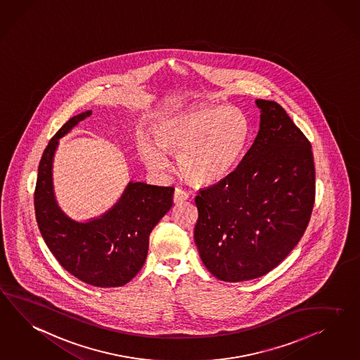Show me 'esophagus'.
Here are the masks:
<instances>
[{"label":"esophagus","mask_w":360,"mask_h":360,"mask_svg":"<svg viewBox=\"0 0 360 360\" xmlns=\"http://www.w3.org/2000/svg\"><path fill=\"white\" fill-rule=\"evenodd\" d=\"M188 199V193L185 191L184 188H179V187H176L174 191V196H173V200H174V203H182V202H185Z\"/></svg>","instance_id":"1"}]
</instances>
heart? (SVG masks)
Instances as JSON below:
<instances>
[{
	"label": "heart",
	"instance_id": "obj_1",
	"mask_svg": "<svg viewBox=\"0 0 360 360\" xmlns=\"http://www.w3.org/2000/svg\"><path fill=\"white\" fill-rule=\"evenodd\" d=\"M250 122L232 106H200L164 117L155 128V143L144 140L140 153L146 166L164 172V150L176 155L178 172L194 185H214L233 172L250 140Z\"/></svg>",
	"mask_w": 360,
	"mask_h": 360
}]
</instances>
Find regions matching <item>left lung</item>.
I'll return each mask as SVG.
<instances>
[{"instance_id":"left-lung-1","label":"left lung","mask_w":360,"mask_h":360,"mask_svg":"<svg viewBox=\"0 0 360 360\" xmlns=\"http://www.w3.org/2000/svg\"><path fill=\"white\" fill-rule=\"evenodd\" d=\"M259 131L240 165L195 198L194 238L208 271L245 282L271 271L305 232L314 205L311 143L279 103L255 99Z\"/></svg>"}]
</instances>
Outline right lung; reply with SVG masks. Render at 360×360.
<instances>
[{"instance_id":"obj_1","label":"right lung","mask_w":360,"mask_h":360,"mask_svg":"<svg viewBox=\"0 0 360 360\" xmlns=\"http://www.w3.org/2000/svg\"><path fill=\"white\" fill-rule=\"evenodd\" d=\"M91 115L70 117L44 149L34 194L40 233L58 263L90 285L110 288L129 282L146 262L149 234L173 205V187L129 181L105 214L88 221L73 220L58 205L52 165L58 140Z\"/></svg>"}]
</instances>
